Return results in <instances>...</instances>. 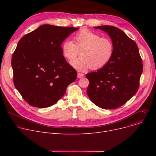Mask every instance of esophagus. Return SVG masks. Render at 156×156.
Returning <instances> with one entry per match:
<instances>
[{
    "instance_id": "1",
    "label": "esophagus",
    "mask_w": 156,
    "mask_h": 156,
    "mask_svg": "<svg viewBox=\"0 0 156 156\" xmlns=\"http://www.w3.org/2000/svg\"><path fill=\"white\" fill-rule=\"evenodd\" d=\"M83 76H84V74H83V73H78V78H82V77H83Z\"/></svg>"
}]
</instances>
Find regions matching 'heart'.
Masks as SVG:
<instances>
[{
  "label": "heart",
  "instance_id": "obj_1",
  "mask_svg": "<svg viewBox=\"0 0 156 156\" xmlns=\"http://www.w3.org/2000/svg\"><path fill=\"white\" fill-rule=\"evenodd\" d=\"M63 56L71 61L79 54L81 56L73 61V66L78 71H85L90 68L99 69L107 65L114 52L112 40L108 37H102L89 30L83 29L73 36V41L65 40L61 44Z\"/></svg>",
  "mask_w": 156,
  "mask_h": 156
}]
</instances>
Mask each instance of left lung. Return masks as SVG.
Returning <instances> with one entry per match:
<instances>
[{"mask_svg":"<svg viewBox=\"0 0 156 156\" xmlns=\"http://www.w3.org/2000/svg\"><path fill=\"white\" fill-rule=\"evenodd\" d=\"M94 28L107 33L114 43V52L107 65L86 75L90 83L87 95L98 107L116 109L138 91L143 71L142 60L136 43L121 30L109 25Z\"/></svg>","mask_w":156,"mask_h":156,"instance_id":"8db88e82","label":"left lung"}]
</instances>
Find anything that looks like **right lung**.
Instances as JSON below:
<instances>
[{
    "mask_svg": "<svg viewBox=\"0 0 156 156\" xmlns=\"http://www.w3.org/2000/svg\"><path fill=\"white\" fill-rule=\"evenodd\" d=\"M78 29L43 24L19 41L11 59L13 81L30 105L50 107L76 80L77 72L66 61L61 46Z\"/></svg>",
    "mask_w": 156,
    "mask_h": 156,
    "instance_id": "add662e5",
    "label": "right lung"
}]
</instances>
